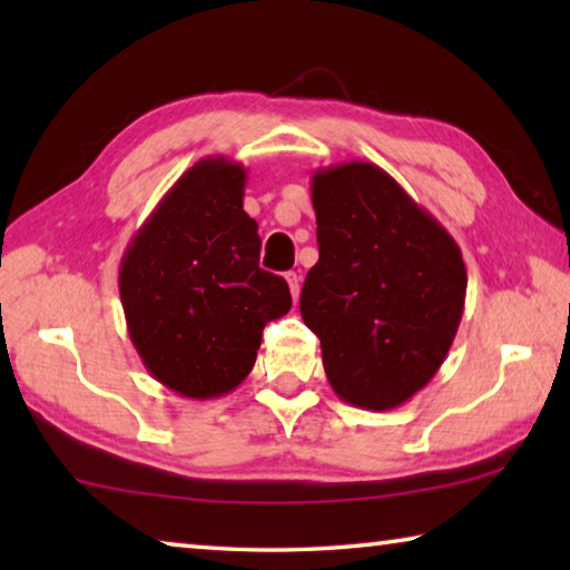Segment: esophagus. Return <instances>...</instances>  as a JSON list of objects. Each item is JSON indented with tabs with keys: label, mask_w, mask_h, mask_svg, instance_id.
<instances>
[{
	"label": "esophagus",
	"mask_w": 570,
	"mask_h": 570,
	"mask_svg": "<svg viewBox=\"0 0 570 570\" xmlns=\"http://www.w3.org/2000/svg\"><path fill=\"white\" fill-rule=\"evenodd\" d=\"M286 284H288V292L296 298L298 296V274L296 272H288L286 274Z\"/></svg>",
	"instance_id": "esophagus-1"
}]
</instances>
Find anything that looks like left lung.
I'll return each mask as SVG.
<instances>
[{"label":"left lung","mask_w":570,"mask_h":570,"mask_svg":"<svg viewBox=\"0 0 570 570\" xmlns=\"http://www.w3.org/2000/svg\"><path fill=\"white\" fill-rule=\"evenodd\" d=\"M320 262L298 298L336 397L384 412L435 377L465 308L460 246L387 170H314Z\"/></svg>","instance_id":"obj_1"}]
</instances>
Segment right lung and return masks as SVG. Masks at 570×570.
Listing matches in <instances>:
<instances>
[{
	"instance_id": "1",
	"label": "right lung",
	"mask_w": 570,
	"mask_h": 570,
	"mask_svg": "<svg viewBox=\"0 0 570 570\" xmlns=\"http://www.w3.org/2000/svg\"><path fill=\"white\" fill-rule=\"evenodd\" d=\"M246 168L200 158L135 230L120 262V302L153 380L216 400L248 377L264 326L292 308L282 276L258 266V224L244 210Z\"/></svg>"
}]
</instances>
